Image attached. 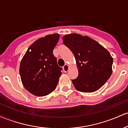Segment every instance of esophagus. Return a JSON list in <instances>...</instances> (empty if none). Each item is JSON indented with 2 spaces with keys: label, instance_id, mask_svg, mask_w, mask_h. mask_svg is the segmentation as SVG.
Listing matches in <instances>:
<instances>
[{
  "label": "esophagus",
  "instance_id": "1",
  "mask_svg": "<svg viewBox=\"0 0 128 128\" xmlns=\"http://www.w3.org/2000/svg\"><path fill=\"white\" fill-rule=\"evenodd\" d=\"M68 66L67 64H65L64 67H63V70H64V72H67L68 71Z\"/></svg>",
  "mask_w": 128,
  "mask_h": 128
}]
</instances>
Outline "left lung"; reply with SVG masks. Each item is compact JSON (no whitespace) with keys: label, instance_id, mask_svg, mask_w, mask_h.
I'll return each mask as SVG.
<instances>
[{"label":"left lung","instance_id":"obj_1","mask_svg":"<svg viewBox=\"0 0 128 128\" xmlns=\"http://www.w3.org/2000/svg\"><path fill=\"white\" fill-rule=\"evenodd\" d=\"M62 40L76 60L79 74L72 80L75 88L84 92L98 90L112 74L113 59L110 52L87 36L71 34Z\"/></svg>","mask_w":128,"mask_h":128}]
</instances>
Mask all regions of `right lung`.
<instances>
[{"mask_svg": "<svg viewBox=\"0 0 128 128\" xmlns=\"http://www.w3.org/2000/svg\"><path fill=\"white\" fill-rule=\"evenodd\" d=\"M60 38L58 34L48 35L32 43L20 65L24 88L36 96H45L55 90L62 74L53 50Z\"/></svg>", "mask_w": 128, "mask_h": 128, "instance_id": "1", "label": "right lung"}]
</instances>
